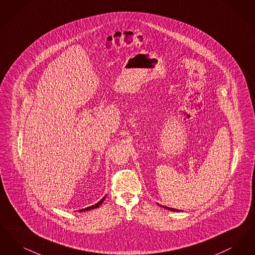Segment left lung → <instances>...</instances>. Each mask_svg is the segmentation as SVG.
<instances>
[{
	"label": "left lung",
	"instance_id": "obj_1",
	"mask_svg": "<svg viewBox=\"0 0 255 255\" xmlns=\"http://www.w3.org/2000/svg\"><path fill=\"white\" fill-rule=\"evenodd\" d=\"M159 206H161V207H163V208H165V209H168L170 211H182V210H179V209H176V208H173V207H168V206H161V205H158Z\"/></svg>",
	"mask_w": 255,
	"mask_h": 255
}]
</instances>
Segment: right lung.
I'll use <instances>...</instances> for the list:
<instances>
[{"label": "right lung", "mask_w": 255, "mask_h": 255, "mask_svg": "<svg viewBox=\"0 0 255 255\" xmlns=\"http://www.w3.org/2000/svg\"><path fill=\"white\" fill-rule=\"evenodd\" d=\"M106 199V196H104L98 203H97L96 205H93V206H88V207H86V208H82V209H80V210H78V212H82V211H88V210H92V209H95V208H97V207H99L100 205L104 202V200Z\"/></svg>", "instance_id": "right-lung-1"}]
</instances>
